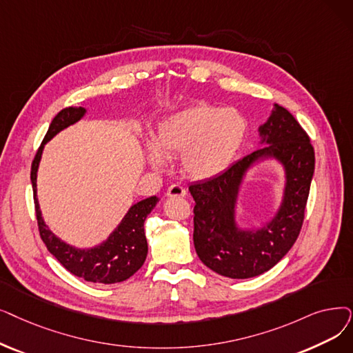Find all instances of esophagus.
<instances>
[{
	"label": "esophagus",
	"instance_id": "esophagus-1",
	"mask_svg": "<svg viewBox=\"0 0 353 353\" xmlns=\"http://www.w3.org/2000/svg\"><path fill=\"white\" fill-rule=\"evenodd\" d=\"M165 194L168 197H174V196L183 197V196H186V189L183 188V186H180V185H172V186H168Z\"/></svg>",
	"mask_w": 353,
	"mask_h": 353
}]
</instances>
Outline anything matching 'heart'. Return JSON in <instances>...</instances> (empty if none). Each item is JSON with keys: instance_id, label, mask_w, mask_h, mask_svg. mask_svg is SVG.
<instances>
[{"instance_id": "b5f03b06", "label": "heart", "mask_w": 353, "mask_h": 353, "mask_svg": "<svg viewBox=\"0 0 353 353\" xmlns=\"http://www.w3.org/2000/svg\"><path fill=\"white\" fill-rule=\"evenodd\" d=\"M248 134V122L238 110L196 105L163 119L154 144L145 145L150 164L160 167L165 156L181 154L183 170L208 180L225 172Z\"/></svg>"}]
</instances>
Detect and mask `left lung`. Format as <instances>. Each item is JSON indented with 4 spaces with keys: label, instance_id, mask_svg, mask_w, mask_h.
<instances>
[{
    "label": "left lung",
    "instance_id": "obj_1",
    "mask_svg": "<svg viewBox=\"0 0 353 353\" xmlns=\"http://www.w3.org/2000/svg\"><path fill=\"white\" fill-rule=\"evenodd\" d=\"M264 147L245 156L219 176L189 186L194 199V250L212 271L229 279H251L272 268L293 247L303 225L314 173L309 135L283 106L274 103L259 127ZM275 158L285 167L283 201L274 218L258 230H241L234 221L239 188L249 167Z\"/></svg>",
    "mask_w": 353,
    "mask_h": 353
}]
</instances>
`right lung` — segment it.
Returning <instances> with one entry per match:
<instances>
[{
  "label": "right lung",
  "instance_id": "right-lung-1",
  "mask_svg": "<svg viewBox=\"0 0 353 353\" xmlns=\"http://www.w3.org/2000/svg\"><path fill=\"white\" fill-rule=\"evenodd\" d=\"M86 110L82 106H69L60 111L52 121L39 147L32 164V185L34 193V208L39 232L50 254L69 272L85 281L99 284H115L125 281L139 271L147 258L148 247L144 234V221L150 212L156 208L159 197L151 196L130 208L127 214L115 228L108 239L94 248H76L57 238L41 218V210L37 201V170L44 144L69 125L78 122Z\"/></svg>",
  "mask_w": 353,
  "mask_h": 353
}]
</instances>
